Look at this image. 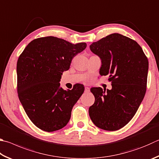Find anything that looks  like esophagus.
Returning <instances> with one entry per match:
<instances>
[{
  "label": "esophagus",
  "instance_id": "esophagus-1",
  "mask_svg": "<svg viewBox=\"0 0 159 159\" xmlns=\"http://www.w3.org/2000/svg\"><path fill=\"white\" fill-rule=\"evenodd\" d=\"M85 92H89V88L88 87H85Z\"/></svg>",
  "mask_w": 159,
  "mask_h": 159
}]
</instances>
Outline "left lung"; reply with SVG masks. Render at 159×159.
I'll return each mask as SVG.
<instances>
[{
  "label": "left lung",
  "instance_id": "obj_1",
  "mask_svg": "<svg viewBox=\"0 0 159 159\" xmlns=\"http://www.w3.org/2000/svg\"><path fill=\"white\" fill-rule=\"evenodd\" d=\"M100 57L101 76L108 75L112 89L92 88L94 104L89 115L97 127L117 131L125 126L136 113L145 97L148 82V59L134 39L113 33L89 46Z\"/></svg>",
  "mask_w": 159,
  "mask_h": 159
}]
</instances>
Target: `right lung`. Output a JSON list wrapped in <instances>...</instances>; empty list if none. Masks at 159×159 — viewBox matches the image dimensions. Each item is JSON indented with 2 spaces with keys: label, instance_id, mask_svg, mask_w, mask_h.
Segmentation results:
<instances>
[{
  "label": "right lung",
  "instance_id": "obj_1",
  "mask_svg": "<svg viewBox=\"0 0 159 159\" xmlns=\"http://www.w3.org/2000/svg\"><path fill=\"white\" fill-rule=\"evenodd\" d=\"M87 47L55 37H39L25 48L17 61V92L25 113L37 127L52 132L64 127L84 92L81 84L65 90L59 83L72 59Z\"/></svg>",
  "mask_w": 159,
  "mask_h": 159
}]
</instances>
